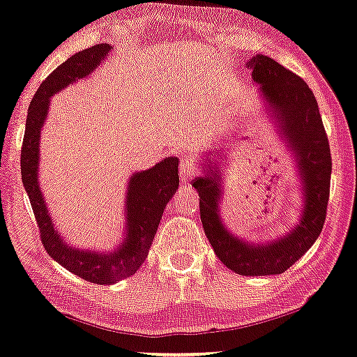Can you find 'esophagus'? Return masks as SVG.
Instances as JSON below:
<instances>
[{
	"label": "esophagus",
	"mask_w": 357,
	"mask_h": 357,
	"mask_svg": "<svg viewBox=\"0 0 357 357\" xmlns=\"http://www.w3.org/2000/svg\"><path fill=\"white\" fill-rule=\"evenodd\" d=\"M199 169H197L195 163L192 160H183L179 165V176L183 181H190L197 176Z\"/></svg>",
	"instance_id": "obj_1"
}]
</instances>
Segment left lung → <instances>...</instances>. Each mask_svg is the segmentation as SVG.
<instances>
[{"instance_id":"8db88e82","label":"left lung","mask_w":357,"mask_h":357,"mask_svg":"<svg viewBox=\"0 0 357 357\" xmlns=\"http://www.w3.org/2000/svg\"><path fill=\"white\" fill-rule=\"evenodd\" d=\"M255 82L280 121L282 132L295 152L305 189V210L300 225L284 238L266 245L238 241L218 215L220 176H197L192 185L200 195V218L205 236L222 264L241 275L282 274L300 259L321 234L331 195L332 157L317 100L305 79L268 56L257 54L248 62Z\"/></svg>"}]
</instances>
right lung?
Returning <instances> with one entry per match:
<instances>
[{
    "instance_id": "1",
    "label": "right lung",
    "mask_w": 357,
    "mask_h": 357,
    "mask_svg": "<svg viewBox=\"0 0 357 357\" xmlns=\"http://www.w3.org/2000/svg\"><path fill=\"white\" fill-rule=\"evenodd\" d=\"M109 51L110 46L107 43L79 51L61 63L41 83L30 102L22 152H20L22 183L29 194L36 225L40 227L43 247L51 258H54L67 271L100 285H110L116 280L130 278L141 268L155 237L165 206L179 185L178 157H168L151 169L136 173L130 179L125 199L128 234L119 250L112 253L84 252L68 247L54 229L38 184L41 126L46 120L51 96L72 82H77L78 78H84L91 73L104 61Z\"/></svg>"
}]
</instances>
